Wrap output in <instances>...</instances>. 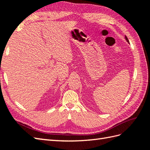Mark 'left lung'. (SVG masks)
Wrapping results in <instances>:
<instances>
[{
    "instance_id": "8db88e82",
    "label": "left lung",
    "mask_w": 150,
    "mask_h": 150,
    "mask_svg": "<svg viewBox=\"0 0 150 150\" xmlns=\"http://www.w3.org/2000/svg\"><path fill=\"white\" fill-rule=\"evenodd\" d=\"M125 39H126V40L127 41V42H129V41H128V39L127 36H125Z\"/></svg>"
}]
</instances>
